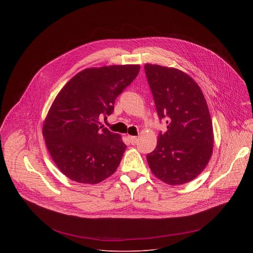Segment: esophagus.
<instances>
[{
	"mask_svg": "<svg viewBox=\"0 0 253 253\" xmlns=\"http://www.w3.org/2000/svg\"><path fill=\"white\" fill-rule=\"evenodd\" d=\"M128 138H129V141H130L132 145H134V144H136L137 141H138V138L135 137V136H128Z\"/></svg>",
	"mask_w": 253,
	"mask_h": 253,
	"instance_id": "34e87169",
	"label": "esophagus"
}]
</instances>
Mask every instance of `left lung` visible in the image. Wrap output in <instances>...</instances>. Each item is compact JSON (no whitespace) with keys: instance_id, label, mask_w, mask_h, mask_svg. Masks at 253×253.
I'll use <instances>...</instances> for the list:
<instances>
[{"instance_id":"obj_1","label":"left lung","mask_w":253,"mask_h":253,"mask_svg":"<svg viewBox=\"0 0 253 253\" xmlns=\"http://www.w3.org/2000/svg\"><path fill=\"white\" fill-rule=\"evenodd\" d=\"M144 69L159 119L166 118L167 124L147 162L161 181L187 183L203 171L212 155L213 128L206 100L184 72L152 64Z\"/></svg>"}]
</instances>
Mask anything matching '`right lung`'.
Segmentation results:
<instances>
[{
  "label": "right lung",
  "instance_id": "1",
  "mask_svg": "<svg viewBox=\"0 0 253 253\" xmlns=\"http://www.w3.org/2000/svg\"><path fill=\"white\" fill-rule=\"evenodd\" d=\"M139 65L88 68L56 96L43 124L49 153L73 181L97 184L119 166L126 145L121 136L100 126L112 114L116 98L136 78Z\"/></svg>",
  "mask_w": 253,
  "mask_h": 253
}]
</instances>
